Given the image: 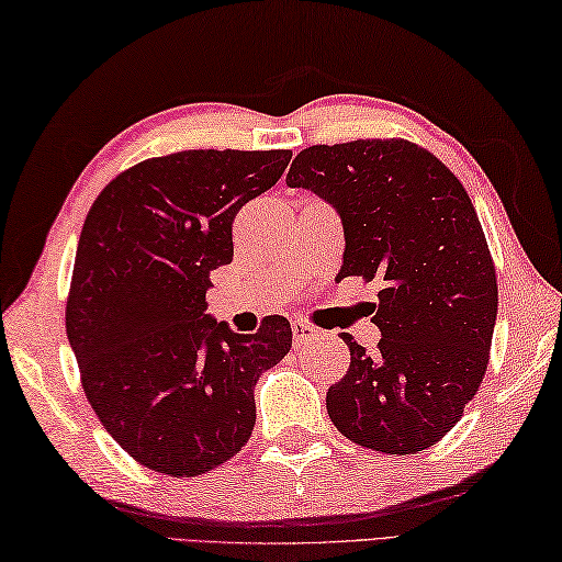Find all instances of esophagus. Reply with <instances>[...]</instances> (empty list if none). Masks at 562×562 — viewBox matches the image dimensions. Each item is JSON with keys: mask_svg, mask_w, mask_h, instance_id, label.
<instances>
[{"mask_svg": "<svg viewBox=\"0 0 562 562\" xmlns=\"http://www.w3.org/2000/svg\"><path fill=\"white\" fill-rule=\"evenodd\" d=\"M291 331H293V345H295V347L311 345V341L317 337V331H315L311 325H305L303 319H293V323H291Z\"/></svg>", "mask_w": 562, "mask_h": 562, "instance_id": "obj_1", "label": "esophagus"}]
</instances>
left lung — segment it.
<instances>
[{
    "instance_id": "1",
    "label": "left lung",
    "mask_w": 562,
    "mask_h": 562,
    "mask_svg": "<svg viewBox=\"0 0 562 562\" xmlns=\"http://www.w3.org/2000/svg\"><path fill=\"white\" fill-rule=\"evenodd\" d=\"M285 184L335 205L345 227L339 277L375 281V353L341 335L347 375L327 391V415L353 443L417 453L463 417L490 361L497 277L461 181L403 137L313 145Z\"/></svg>"
}]
</instances>
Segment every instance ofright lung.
Wrapping results in <instances>:
<instances>
[{"label":"right lung","instance_id":"1","mask_svg":"<svg viewBox=\"0 0 562 562\" xmlns=\"http://www.w3.org/2000/svg\"><path fill=\"white\" fill-rule=\"evenodd\" d=\"M291 150H184L121 171L79 235L65 325L91 409L155 473L193 477L243 449L255 385L291 349L271 315L237 335L205 313L211 271L233 261L237 211Z\"/></svg>","mask_w":562,"mask_h":562}]
</instances>
